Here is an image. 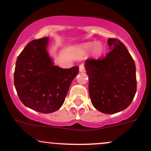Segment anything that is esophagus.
<instances>
[{"label":"esophagus","instance_id":"esophagus-1","mask_svg":"<svg viewBox=\"0 0 151 151\" xmlns=\"http://www.w3.org/2000/svg\"><path fill=\"white\" fill-rule=\"evenodd\" d=\"M79 72H85V67L84 64H81L79 65Z\"/></svg>","mask_w":151,"mask_h":151}]
</instances>
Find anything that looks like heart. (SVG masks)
<instances>
[{"mask_svg":"<svg viewBox=\"0 0 151 151\" xmlns=\"http://www.w3.org/2000/svg\"><path fill=\"white\" fill-rule=\"evenodd\" d=\"M85 49H89L92 48V54L94 57H99L102 54L104 51V47L102 44L100 43H94V42H89L86 44L84 45Z\"/></svg>","mask_w":151,"mask_h":151,"instance_id":"heart-1","label":"heart"}]
</instances>
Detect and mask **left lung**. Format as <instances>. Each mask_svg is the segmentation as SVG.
<instances>
[{
	"label": "left lung",
	"instance_id": "obj_1",
	"mask_svg": "<svg viewBox=\"0 0 151 151\" xmlns=\"http://www.w3.org/2000/svg\"><path fill=\"white\" fill-rule=\"evenodd\" d=\"M107 44L110 51L106 57L87 59L85 69L92 104L101 112L114 114L126 109L135 97L136 69L121 41L110 38Z\"/></svg>",
	"mask_w": 151,
	"mask_h": 151
}]
</instances>
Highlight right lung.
Segmentation results:
<instances>
[{
  "instance_id": "right-lung-1",
  "label": "right lung",
  "mask_w": 151,
  "mask_h": 151,
  "mask_svg": "<svg viewBox=\"0 0 151 151\" xmlns=\"http://www.w3.org/2000/svg\"><path fill=\"white\" fill-rule=\"evenodd\" d=\"M49 38L30 41L17 58L14 85L20 100L30 109L51 113L62 107L79 67L54 66L46 47Z\"/></svg>"
}]
</instances>
